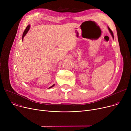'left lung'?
<instances>
[{
  "label": "left lung",
  "mask_w": 131,
  "mask_h": 131,
  "mask_svg": "<svg viewBox=\"0 0 131 131\" xmlns=\"http://www.w3.org/2000/svg\"><path fill=\"white\" fill-rule=\"evenodd\" d=\"M108 30H109V32H111V34H112V37H113V38H114V34H113V32H112V31L111 30V29L109 28V27H108Z\"/></svg>",
  "instance_id": "obj_1"
}]
</instances>
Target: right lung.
Instances as JSON below:
<instances>
[{"mask_svg": "<svg viewBox=\"0 0 131 131\" xmlns=\"http://www.w3.org/2000/svg\"><path fill=\"white\" fill-rule=\"evenodd\" d=\"M30 25H28L27 26V27H26L25 30H24V31L23 33V36H22V40H23V38H24V36H25V34L27 33V32H28V31L29 30V29H30ZM54 85V84H53L52 86H50V87H49V88H51L53 87Z\"/></svg>", "mask_w": 131, "mask_h": 131, "instance_id": "add662e5", "label": "right lung"}]
</instances>
